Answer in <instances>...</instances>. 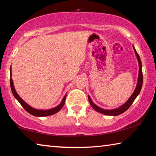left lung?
I'll list each match as a JSON object with an SVG mask.
<instances>
[{"label":"left lung","mask_w":156,"mask_h":156,"mask_svg":"<svg viewBox=\"0 0 156 156\" xmlns=\"http://www.w3.org/2000/svg\"><path fill=\"white\" fill-rule=\"evenodd\" d=\"M133 48L135 54L136 55L137 61H138L139 63V74H138V78H137V86L136 88L135 89V90L133 93L132 95L130 97V98L127 100L125 103L123 104V105L119 106V108H115V109H112V110H106V109H103L100 108L95 104L92 101V99H90V96L88 95V101L89 103H90V106L93 107V109H95L96 111L99 112V113H102L104 115H113V116H116V115H119L122 113H124L125 111H127L128 108L131 106V104H133V102L134 101L135 99L137 97V95H139L140 93V90L142 89V83H143V75H142V62L141 60H140V56L137 54V51L135 49V48L133 45Z\"/></svg>","instance_id":"8db88e82"}]
</instances>
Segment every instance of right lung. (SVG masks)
Here are the masks:
<instances>
[{
  "mask_svg": "<svg viewBox=\"0 0 156 156\" xmlns=\"http://www.w3.org/2000/svg\"><path fill=\"white\" fill-rule=\"evenodd\" d=\"M10 86H11V90L12 93L14 96V98H16L18 101H19V103L20 104L23 108L26 111L27 113H29L30 114L34 116H37V117H45V116H49V115H54L55 113H57V112H58L62 108V107L65 104V101H66V95L63 97V98L61 101V104L55 107V108H51V109H48V110H38L32 108L30 106L28 105L27 103L23 100L18 95L16 90L14 88V86L13 83V80L12 79V68H10Z\"/></svg>",
  "mask_w": 156,
  "mask_h": 156,
  "instance_id": "add662e5",
  "label": "right lung"
}]
</instances>
